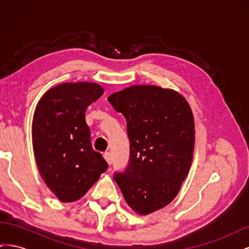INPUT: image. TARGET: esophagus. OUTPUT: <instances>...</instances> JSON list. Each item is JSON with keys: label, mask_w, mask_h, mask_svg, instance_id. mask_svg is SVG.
I'll return each instance as SVG.
<instances>
[{"label": "esophagus", "mask_w": 249, "mask_h": 249, "mask_svg": "<svg viewBox=\"0 0 249 249\" xmlns=\"http://www.w3.org/2000/svg\"><path fill=\"white\" fill-rule=\"evenodd\" d=\"M104 158H105V160L107 161V163H108L109 165L112 163V155H111V153H109V152L105 153V154H104Z\"/></svg>", "instance_id": "34e87169"}]
</instances>
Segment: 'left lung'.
Instances as JSON below:
<instances>
[{"mask_svg": "<svg viewBox=\"0 0 249 249\" xmlns=\"http://www.w3.org/2000/svg\"><path fill=\"white\" fill-rule=\"evenodd\" d=\"M108 101L126 120L129 166L114 179L129 207L148 215L178 195L189 172L195 140L189 104L176 90L132 85Z\"/></svg>", "mask_w": 249, "mask_h": 249, "instance_id": "obj_1", "label": "left lung"}]
</instances>
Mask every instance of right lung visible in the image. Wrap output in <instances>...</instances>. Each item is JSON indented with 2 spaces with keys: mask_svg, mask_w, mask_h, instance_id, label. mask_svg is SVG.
<instances>
[{
  "mask_svg": "<svg viewBox=\"0 0 249 249\" xmlns=\"http://www.w3.org/2000/svg\"><path fill=\"white\" fill-rule=\"evenodd\" d=\"M103 93L96 83H62L48 90L36 106L32 123L36 164L44 183L62 202L84 196L108 168L92 148L85 120L87 107Z\"/></svg>",
  "mask_w": 249,
  "mask_h": 249,
  "instance_id": "1",
  "label": "right lung"
}]
</instances>
